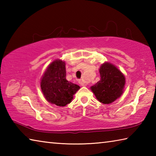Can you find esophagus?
Instances as JSON below:
<instances>
[{
	"instance_id": "1",
	"label": "esophagus",
	"mask_w": 156,
	"mask_h": 156,
	"mask_svg": "<svg viewBox=\"0 0 156 156\" xmlns=\"http://www.w3.org/2000/svg\"><path fill=\"white\" fill-rule=\"evenodd\" d=\"M79 84H80L81 86H83V87L87 85V84H86L85 83H84V82H83V80H80V81H79Z\"/></svg>"
}]
</instances>
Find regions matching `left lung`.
<instances>
[{"mask_svg":"<svg viewBox=\"0 0 156 156\" xmlns=\"http://www.w3.org/2000/svg\"><path fill=\"white\" fill-rule=\"evenodd\" d=\"M100 80L91 87L96 98L103 104H110L122 94L125 78L119 69L105 62L100 69Z\"/></svg>","mask_w":156,"mask_h":156,"instance_id":"left-lung-1","label":"left lung"}]
</instances>
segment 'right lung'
<instances>
[{"mask_svg": "<svg viewBox=\"0 0 156 156\" xmlns=\"http://www.w3.org/2000/svg\"><path fill=\"white\" fill-rule=\"evenodd\" d=\"M41 87L47 101L60 107L70 103L73 95L80 89L67 80L65 63L60 60H54L48 66L41 78Z\"/></svg>", "mask_w": 156, "mask_h": 156, "instance_id": "add662e5", "label": "right lung"}]
</instances>
